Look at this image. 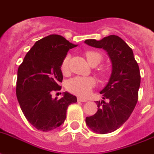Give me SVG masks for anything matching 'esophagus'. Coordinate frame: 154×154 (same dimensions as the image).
<instances>
[{
    "mask_svg": "<svg viewBox=\"0 0 154 154\" xmlns=\"http://www.w3.org/2000/svg\"><path fill=\"white\" fill-rule=\"evenodd\" d=\"M78 101H82V102H86L87 100L84 98H82V97H78Z\"/></svg>",
    "mask_w": 154,
    "mask_h": 154,
    "instance_id": "1",
    "label": "esophagus"
}]
</instances>
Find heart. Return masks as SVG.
I'll return each instance as SVG.
<instances>
[{
  "instance_id": "b5f03b06",
  "label": "heart",
  "mask_w": 154,
  "mask_h": 154,
  "mask_svg": "<svg viewBox=\"0 0 154 154\" xmlns=\"http://www.w3.org/2000/svg\"><path fill=\"white\" fill-rule=\"evenodd\" d=\"M86 57L88 63L91 66L96 65L101 63L102 56L96 51H88L86 53ZM70 56L67 55L62 60L61 72L65 74L68 72V62ZM95 80L91 77H74L67 82V89L70 92L80 97H86L91 93V89L95 86Z\"/></svg>"
}]
</instances>
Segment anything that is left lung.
I'll list each match as a JSON object with an SVG mask.
<instances>
[{
    "label": "left lung",
    "mask_w": 154,
    "mask_h": 154,
    "mask_svg": "<svg viewBox=\"0 0 154 154\" xmlns=\"http://www.w3.org/2000/svg\"><path fill=\"white\" fill-rule=\"evenodd\" d=\"M84 42L105 50L112 63L109 82L100 91L102 98L109 101H97V112L86 118V124L98 134L111 133L128 120L136 105L141 82L139 68L132 49L120 37L109 35L100 41L88 39Z\"/></svg>",
    "instance_id": "8db88e82"
}]
</instances>
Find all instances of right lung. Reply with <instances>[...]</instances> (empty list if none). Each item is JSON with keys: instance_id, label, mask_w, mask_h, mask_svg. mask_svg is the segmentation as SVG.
<instances>
[{"instance_id": "add662e5", "label": "right lung", "mask_w": 154, "mask_h": 154, "mask_svg": "<svg viewBox=\"0 0 154 154\" xmlns=\"http://www.w3.org/2000/svg\"><path fill=\"white\" fill-rule=\"evenodd\" d=\"M77 46L58 34H50L34 43L18 68L16 97L26 120L42 131H49L63 124L68 105L77 97L63 92L52 97L63 80L61 63L70 49Z\"/></svg>"}]
</instances>
